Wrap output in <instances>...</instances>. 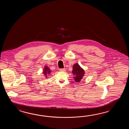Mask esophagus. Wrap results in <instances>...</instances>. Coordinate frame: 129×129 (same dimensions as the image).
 <instances>
[{
	"mask_svg": "<svg viewBox=\"0 0 129 129\" xmlns=\"http://www.w3.org/2000/svg\"><path fill=\"white\" fill-rule=\"evenodd\" d=\"M60 71H66V70L65 69H60Z\"/></svg>",
	"mask_w": 129,
	"mask_h": 129,
	"instance_id": "34e87169",
	"label": "esophagus"
}]
</instances>
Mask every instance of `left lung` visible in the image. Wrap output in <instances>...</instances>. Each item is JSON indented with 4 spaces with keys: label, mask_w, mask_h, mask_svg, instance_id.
<instances>
[{
    "label": "left lung",
    "mask_w": 129,
    "mask_h": 129,
    "mask_svg": "<svg viewBox=\"0 0 129 129\" xmlns=\"http://www.w3.org/2000/svg\"><path fill=\"white\" fill-rule=\"evenodd\" d=\"M72 68V74L74 76V80L77 82H80L85 74V71L77 63L74 64Z\"/></svg>",
    "instance_id": "1"
}]
</instances>
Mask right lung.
Masks as SVG:
<instances>
[{"label":"right lung","instance_id":"obj_1","mask_svg":"<svg viewBox=\"0 0 129 129\" xmlns=\"http://www.w3.org/2000/svg\"><path fill=\"white\" fill-rule=\"evenodd\" d=\"M51 71L50 70L49 68L47 66H45V67H44V70H43V73L44 74V75L46 78H47V77L50 76L51 75Z\"/></svg>","mask_w":129,"mask_h":129}]
</instances>
